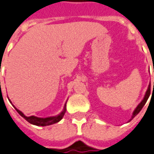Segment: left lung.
<instances>
[{"label":"left lung","instance_id":"1","mask_svg":"<svg viewBox=\"0 0 154 154\" xmlns=\"http://www.w3.org/2000/svg\"><path fill=\"white\" fill-rule=\"evenodd\" d=\"M153 72H154V71H153ZM153 85H154V82H153ZM153 88H154V87H153ZM149 95H150V85L148 86V90H147V92H146V94H145V96H144V98H143V101H142V102H141V103L138 104V106L136 107V109H135V110H134V112H133V116H132V118H131L130 120H132V119H133V118H134V117H135V116H136V115H137L141 110H142V108L143 107V106L145 105L146 102L148 101V97H149Z\"/></svg>","mask_w":154,"mask_h":154}]
</instances>
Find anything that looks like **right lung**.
Segmentation results:
<instances>
[{"label": "right lung", "instance_id": "obj_1", "mask_svg": "<svg viewBox=\"0 0 154 154\" xmlns=\"http://www.w3.org/2000/svg\"><path fill=\"white\" fill-rule=\"evenodd\" d=\"M16 109H17V108H16ZM17 112L21 115L22 118H24L27 122H29L30 123H32V124H34V125L36 126H48L51 125V124H54L56 122H58L59 121L63 118V116H64L65 112H66V105H65V107H64V110L62 111V112L59 115L56 116V117H51V118H37V117H35V116L26 117V116H25L20 110L17 109Z\"/></svg>", "mask_w": 154, "mask_h": 154}]
</instances>
